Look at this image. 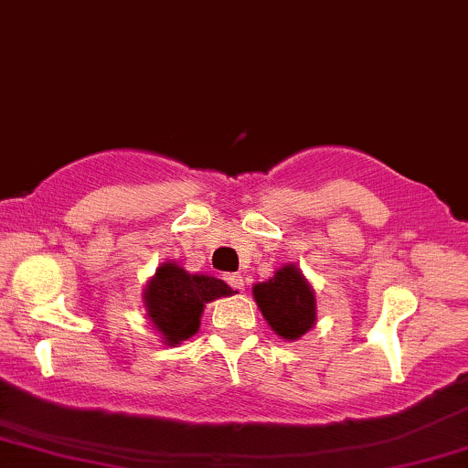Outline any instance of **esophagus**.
I'll return each instance as SVG.
<instances>
[{
	"mask_svg": "<svg viewBox=\"0 0 468 468\" xmlns=\"http://www.w3.org/2000/svg\"><path fill=\"white\" fill-rule=\"evenodd\" d=\"M225 282H228V284L232 286L234 291H243V288H245V280H243V275H239V273H229V275H225Z\"/></svg>",
	"mask_w": 468,
	"mask_h": 468,
	"instance_id": "esophagus-1",
	"label": "esophagus"
}]
</instances>
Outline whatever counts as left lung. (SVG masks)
<instances>
[{"label":"left lung","instance_id":"8db88e82","mask_svg":"<svg viewBox=\"0 0 468 468\" xmlns=\"http://www.w3.org/2000/svg\"><path fill=\"white\" fill-rule=\"evenodd\" d=\"M269 327L284 340H299L316 323L314 288L297 264H284L267 282L251 288Z\"/></svg>","mask_w":468,"mask_h":468}]
</instances>
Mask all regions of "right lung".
I'll return each instance as SVG.
<instances>
[{
	"label": "right lung",
	"instance_id": "1",
	"mask_svg": "<svg viewBox=\"0 0 468 468\" xmlns=\"http://www.w3.org/2000/svg\"><path fill=\"white\" fill-rule=\"evenodd\" d=\"M234 295L223 280L206 273H188L166 261L143 288V305L149 323L165 345L176 347L199 332L206 303Z\"/></svg>",
	"mask_w": 468,
	"mask_h": 468
}]
</instances>
